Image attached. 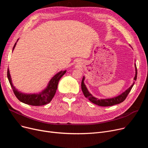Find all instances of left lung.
Instances as JSON below:
<instances>
[{
    "label": "left lung",
    "mask_w": 148,
    "mask_h": 148,
    "mask_svg": "<svg viewBox=\"0 0 148 148\" xmlns=\"http://www.w3.org/2000/svg\"><path fill=\"white\" fill-rule=\"evenodd\" d=\"M135 67H136V75H135L134 78V80L136 81L137 76V67H136V64H135ZM84 79H85V77L84 76L82 78V82H81V89H82V91L84 93V96L88 98V100L90 102H91L96 105H99V106H101V107L112 106V105L119 104V103L123 102L126 98V97H127L129 93L130 92V91H131V88H132L134 84V82H133L132 86L130 87H129L127 90L125 91L124 92H123L122 94H121L120 95H119L116 97H112V98H108V99H97V98L93 96L90 93V92L87 90V88L85 85V84H84Z\"/></svg>",
    "instance_id": "left-lung-1"
}]
</instances>
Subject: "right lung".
Returning a JSON list of instances; mask_svg holds the SVG:
<instances>
[{"mask_svg": "<svg viewBox=\"0 0 148 148\" xmlns=\"http://www.w3.org/2000/svg\"><path fill=\"white\" fill-rule=\"evenodd\" d=\"M16 43L17 42L13 47L12 51L16 47ZM66 70H61V72L56 74L49 82L47 87L41 91L40 93L37 94H26L21 93L20 91H18L12 83L9 69H8V70H7V77H8L14 93L20 102L26 104L32 105V106H41V105L49 103L52 101V98L55 96L56 91H57L58 82L61 77L66 73Z\"/></svg>", "mask_w": 148, "mask_h": 148, "instance_id": "1", "label": "right lung"}]
</instances>
